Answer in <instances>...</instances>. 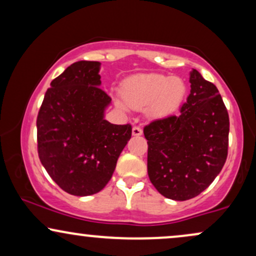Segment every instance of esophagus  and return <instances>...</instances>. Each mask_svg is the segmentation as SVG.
Returning <instances> with one entry per match:
<instances>
[{"label": "esophagus", "mask_w": 256, "mask_h": 256, "mask_svg": "<svg viewBox=\"0 0 256 256\" xmlns=\"http://www.w3.org/2000/svg\"><path fill=\"white\" fill-rule=\"evenodd\" d=\"M142 132V128H140V126H134V128H132V134H134V136H140Z\"/></svg>", "instance_id": "1"}]
</instances>
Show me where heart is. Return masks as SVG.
I'll return each instance as SVG.
<instances>
[{
    "label": "heart",
    "mask_w": 256,
    "mask_h": 256,
    "mask_svg": "<svg viewBox=\"0 0 256 256\" xmlns=\"http://www.w3.org/2000/svg\"><path fill=\"white\" fill-rule=\"evenodd\" d=\"M186 86L179 77H166L162 74L138 76L128 79L122 88L126 104L131 108L149 107V113L161 118L177 110L183 100ZM124 107L122 104H118Z\"/></svg>",
    "instance_id": "heart-1"
}]
</instances>
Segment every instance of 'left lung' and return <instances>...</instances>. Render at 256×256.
<instances>
[{"label": "left lung", "instance_id": "1", "mask_svg": "<svg viewBox=\"0 0 256 256\" xmlns=\"http://www.w3.org/2000/svg\"><path fill=\"white\" fill-rule=\"evenodd\" d=\"M190 83L178 116L155 119L143 128L149 179L161 195L176 201L207 189L228 158L230 122L219 90L196 70Z\"/></svg>", "mask_w": 256, "mask_h": 256}]
</instances>
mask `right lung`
Here are the masks:
<instances>
[{
    "instance_id": "right-lung-1",
    "label": "right lung",
    "mask_w": 256,
    "mask_h": 256,
    "mask_svg": "<svg viewBox=\"0 0 256 256\" xmlns=\"http://www.w3.org/2000/svg\"><path fill=\"white\" fill-rule=\"evenodd\" d=\"M98 61H77L50 83L37 116L40 162L64 192L88 196L110 180L130 124L104 118L110 96L100 88Z\"/></svg>"
}]
</instances>
